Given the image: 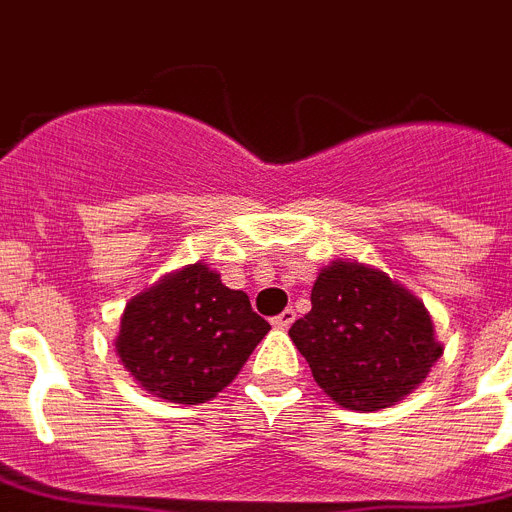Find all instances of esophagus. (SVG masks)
<instances>
[{"mask_svg":"<svg viewBox=\"0 0 512 512\" xmlns=\"http://www.w3.org/2000/svg\"><path fill=\"white\" fill-rule=\"evenodd\" d=\"M295 316H297V313L292 311V308H287V311H281L279 316L271 321V324L276 329H289V327H292V321H295Z\"/></svg>","mask_w":512,"mask_h":512,"instance_id":"34e87169","label":"esophagus"}]
</instances>
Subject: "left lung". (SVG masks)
<instances>
[{
	"mask_svg": "<svg viewBox=\"0 0 512 512\" xmlns=\"http://www.w3.org/2000/svg\"><path fill=\"white\" fill-rule=\"evenodd\" d=\"M289 337L335 404L377 412L409 396L444 348L422 300L361 263L327 265Z\"/></svg>",
	"mask_w": 512,
	"mask_h": 512,
	"instance_id": "8db88e82",
	"label": "left lung"
}]
</instances>
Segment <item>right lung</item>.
Here are the masks:
<instances>
[{
  "instance_id": "obj_1",
  "label": "right lung",
  "mask_w": 512,
  "mask_h": 512,
  "mask_svg": "<svg viewBox=\"0 0 512 512\" xmlns=\"http://www.w3.org/2000/svg\"><path fill=\"white\" fill-rule=\"evenodd\" d=\"M271 324L204 263L185 265L127 303L116 335L124 369L151 396L204 404L247 364Z\"/></svg>"
}]
</instances>
